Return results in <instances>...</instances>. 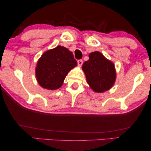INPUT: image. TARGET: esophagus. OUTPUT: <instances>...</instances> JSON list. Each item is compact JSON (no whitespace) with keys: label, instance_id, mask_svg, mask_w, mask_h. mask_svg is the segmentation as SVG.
<instances>
[{"label":"esophagus","instance_id":"34e87169","mask_svg":"<svg viewBox=\"0 0 151 151\" xmlns=\"http://www.w3.org/2000/svg\"><path fill=\"white\" fill-rule=\"evenodd\" d=\"M82 64H83V61L81 60V59H79L78 61V65L79 66H81L82 65Z\"/></svg>","mask_w":151,"mask_h":151}]
</instances>
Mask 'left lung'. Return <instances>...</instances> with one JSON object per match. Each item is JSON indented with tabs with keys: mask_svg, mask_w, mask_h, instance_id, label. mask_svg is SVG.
I'll return each instance as SVG.
<instances>
[{
	"mask_svg": "<svg viewBox=\"0 0 151 151\" xmlns=\"http://www.w3.org/2000/svg\"><path fill=\"white\" fill-rule=\"evenodd\" d=\"M89 58L82 65L88 83L95 92H103L109 90L116 80L114 63L98 51L90 53Z\"/></svg>",
	"mask_w": 151,
	"mask_h": 151,
	"instance_id": "left-lung-1",
	"label": "left lung"
}]
</instances>
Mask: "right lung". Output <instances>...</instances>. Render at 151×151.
Masks as SVG:
<instances>
[{
	"label": "right lung",
	"mask_w": 151,
	"mask_h": 151,
	"mask_svg": "<svg viewBox=\"0 0 151 151\" xmlns=\"http://www.w3.org/2000/svg\"><path fill=\"white\" fill-rule=\"evenodd\" d=\"M77 65L73 53L64 47L58 46L44 53L37 62L36 77L41 87L56 90L62 86L69 71Z\"/></svg>",
	"instance_id": "obj_1"
}]
</instances>
